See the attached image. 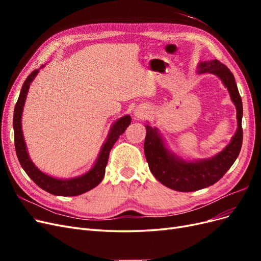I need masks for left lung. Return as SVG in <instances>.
<instances>
[{"instance_id":"left-lung-1","label":"left lung","mask_w":261,"mask_h":261,"mask_svg":"<svg viewBox=\"0 0 261 261\" xmlns=\"http://www.w3.org/2000/svg\"><path fill=\"white\" fill-rule=\"evenodd\" d=\"M199 73L215 74L223 82L238 110L239 127L231 143L216 156L208 160L186 162L168 151L156 128L146 126L144 150L149 169L161 184L177 192H195L217 183L235 162L243 143V105L234 75L218 60L200 63Z\"/></svg>"}]
</instances>
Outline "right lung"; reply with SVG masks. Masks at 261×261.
I'll return each mask as SVG.
<instances>
[{
    "label": "right lung",
    "instance_id": "obj_1",
    "mask_svg": "<svg viewBox=\"0 0 261 261\" xmlns=\"http://www.w3.org/2000/svg\"><path fill=\"white\" fill-rule=\"evenodd\" d=\"M39 69H35L27 78L25 83H23L21 90L19 93V98L17 100V103L15 106L14 110V118H13V126H14V136H15V149H16V153L18 161L22 169L25 170L27 175L33 179L35 183L42 188L43 191L48 192L52 195L57 196H77L84 194L86 192L90 191L97 185L101 183V180L105 177L106 167L109 160V154L111 151L112 147L116 143L125 129L128 127L130 124L132 118L129 115H126L121 117L120 120L116 121L115 124L112 126L111 132L109 134V137L105 145L102 146L101 152L98 156V160L94 164V167L85 175L70 178V179H58L51 177L49 175L44 174L41 171H39L35 164L31 162L29 159V155L26 150L25 140L22 137V130H21V113L23 105H25V100L27 97V92L29 89L30 83L34 81V78L38 74Z\"/></svg>",
    "mask_w": 261,
    "mask_h": 261
}]
</instances>
